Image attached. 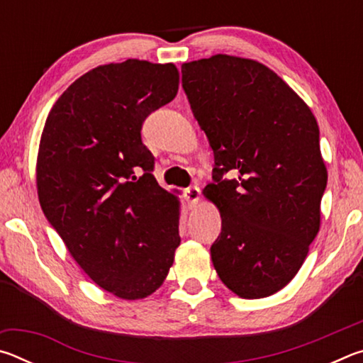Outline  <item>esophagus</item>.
I'll list each match as a JSON object with an SVG mask.
<instances>
[{"instance_id": "1", "label": "esophagus", "mask_w": 363, "mask_h": 363, "mask_svg": "<svg viewBox=\"0 0 363 363\" xmlns=\"http://www.w3.org/2000/svg\"><path fill=\"white\" fill-rule=\"evenodd\" d=\"M184 199H186L189 206H194L200 199L199 186H189L187 189H184Z\"/></svg>"}]
</instances>
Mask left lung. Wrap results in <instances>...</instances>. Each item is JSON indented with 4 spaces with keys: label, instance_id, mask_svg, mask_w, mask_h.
Here are the masks:
<instances>
[{
    "label": "left lung",
    "instance_id": "8db88e82",
    "mask_svg": "<svg viewBox=\"0 0 363 363\" xmlns=\"http://www.w3.org/2000/svg\"><path fill=\"white\" fill-rule=\"evenodd\" d=\"M181 72L214 153L205 195L223 227L211 245L213 266L240 298L270 296L298 274L320 227L327 168L315 116L256 60L218 54Z\"/></svg>",
    "mask_w": 363,
    "mask_h": 363
}]
</instances>
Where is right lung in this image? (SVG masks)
<instances>
[{"mask_svg": "<svg viewBox=\"0 0 363 363\" xmlns=\"http://www.w3.org/2000/svg\"><path fill=\"white\" fill-rule=\"evenodd\" d=\"M177 86L173 64L97 67L59 97L41 134V210L79 267L123 299L155 291L181 243L179 201L158 186L140 136Z\"/></svg>", "mask_w": 363, "mask_h": 363, "instance_id": "right-lung-1", "label": "right lung"}]
</instances>
